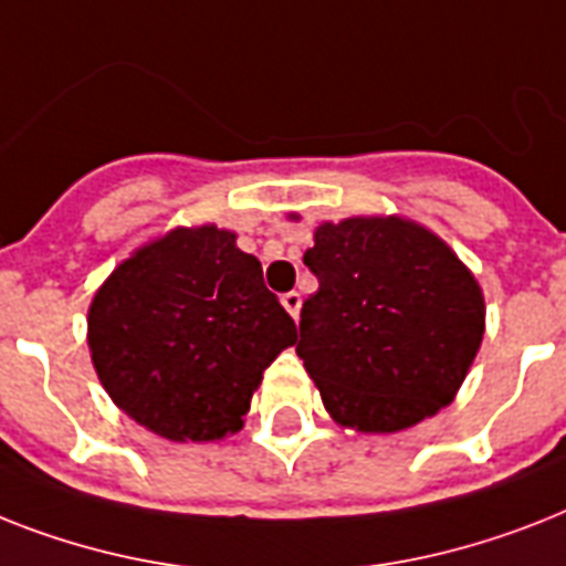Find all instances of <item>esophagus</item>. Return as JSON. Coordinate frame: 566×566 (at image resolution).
<instances>
[{
	"label": "esophagus",
	"mask_w": 566,
	"mask_h": 566,
	"mask_svg": "<svg viewBox=\"0 0 566 566\" xmlns=\"http://www.w3.org/2000/svg\"><path fill=\"white\" fill-rule=\"evenodd\" d=\"M282 305H284V311H287V314L293 316V319H298V311H302V296H298L296 291L284 293Z\"/></svg>",
	"instance_id": "34e87169"
}]
</instances>
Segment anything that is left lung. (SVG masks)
I'll list each match as a JSON object with an SVG mask.
<instances>
[{"instance_id":"1","label":"left lung","mask_w":566,"mask_h":566,"mask_svg":"<svg viewBox=\"0 0 566 566\" xmlns=\"http://www.w3.org/2000/svg\"><path fill=\"white\" fill-rule=\"evenodd\" d=\"M305 268L296 355L325 410L357 433H398L453 401L485 331L474 273L398 214L323 223Z\"/></svg>"}]
</instances>
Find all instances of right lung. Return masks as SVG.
I'll use <instances>...</instances> for the list:
<instances>
[{"label": "right lung", "mask_w": 566, "mask_h": 566, "mask_svg": "<svg viewBox=\"0 0 566 566\" xmlns=\"http://www.w3.org/2000/svg\"><path fill=\"white\" fill-rule=\"evenodd\" d=\"M86 325L101 387L171 442L238 433L264 369L296 343L261 261L211 223L171 229L124 259Z\"/></svg>", "instance_id": "right-lung-1"}]
</instances>
